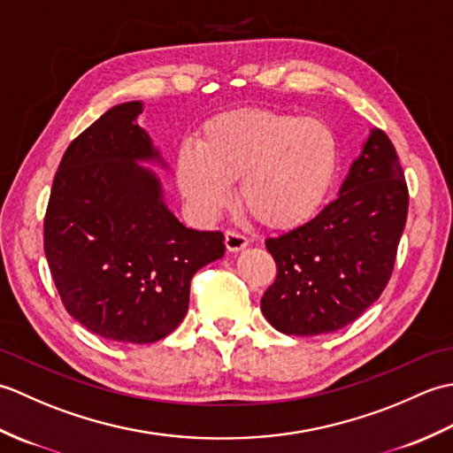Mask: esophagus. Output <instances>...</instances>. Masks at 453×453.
<instances>
[{
    "label": "esophagus",
    "instance_id": "34e87169",
    "mask_svg": "<svg viewBox=\"0 0 453 453\" xmlns=\"http://www.w3.org/2000/svg\"><path fill=\"white\" fill-rule=\"evenodd\" d=\"M247 245H249V239L243 234L235 232V229H227V232H226L227 251H232V253L242 251V249H245Z\"/></svg>",
    "mask_w": 453,
    "mask_h": 453
}]
</instances>
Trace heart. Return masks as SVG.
<instances>
[{"instance_id":"heart-1","label":"heart","mask_w":453,"mask_h":453,"mask_svg":"<svg viewBox=\"0 0 453 453\" xmlns=\"http://www.w3.org/2000/svg\"><path fill=\"white\" fill-rule=\"evenodd\" d=\"M336 169V142L325 124L296 114L242 109L210 119L198 148L177 153V185L200 218H216L239 180V200L258 224L290 229L310 219Z\"/></svg>"}]
</instances>
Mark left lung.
I'll list each match as a JSON object with an SVG mask.
<instances>
[{
    "instance_id": "8db88e82",
    "label": "left lung",
    "mask_w": 453,
    "mask_h": 453,
    "mask_svg": "<svg viewBox=\"0 0 453 453\" xmlns=\"http://www.w3.org/2000/svg\"><path fill=\"white\" fill-rule=\"evenodd\" d=\"M409 188L395 146L372 130L341 195L307 224L268 237L276 278L261 310L284 334L334 333L378 300L395 266Z\"/></svg>"
}]
</instances>
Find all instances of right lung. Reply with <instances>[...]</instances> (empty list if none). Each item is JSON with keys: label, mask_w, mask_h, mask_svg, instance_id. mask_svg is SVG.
Masks as SVG:
<instances>
[{"label": "right lung", "mask_w": 453, "mask_h": 453, "mask_svg": "<svg viewBox=\"0 0 453 453\" xmlns=\"http://www.w3.org/2000/svg\"><path fill=\"white\" fill-rule=\"evenodd\" d=\"M140 112V101L117 104L67 146L44 214V253L65 311L132 344L175 331L192 276L226 251L221 232L179 224L159 180L136 163L157 156L134 122Z\"/></svg>", "instance_id": "obj_1"}]
</instances>
